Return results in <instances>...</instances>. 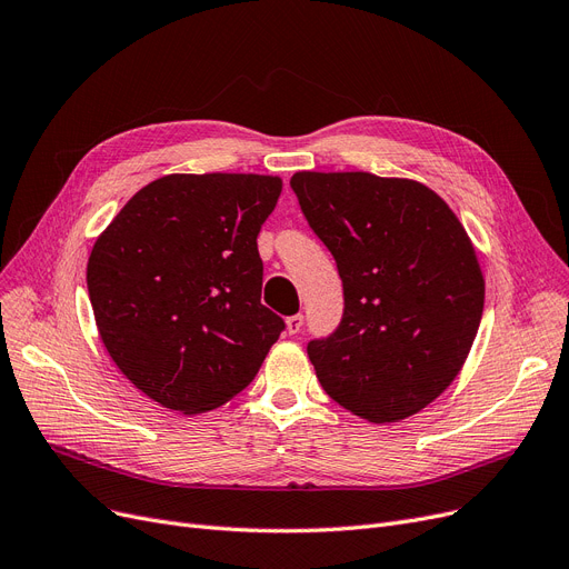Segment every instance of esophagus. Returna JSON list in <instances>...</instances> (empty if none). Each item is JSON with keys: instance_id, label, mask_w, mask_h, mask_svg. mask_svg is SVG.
Wrapping results in <instances>:
<instances>
[{"instance_id": "obj_1", "label": "esophagus", "mask_w": 569, "mask_h": 569, "mask_svg": "<svg viewBox=\"0 0 569 569\" xmlns=\"http://www.w3.org/2000/svg\"><path fill=\"white\" fill-rule=\"evenodd\" d=\"M301 327H303V315H301V312L287 317V333H289V336L299 333V331H301Z\"/></svg>"}]
</instances>
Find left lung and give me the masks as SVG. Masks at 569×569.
<instances>
[{"mask_svg":"<svg viewBox=\"0 0 569 569\" xmlns=\"http://www.w3.org/2000/svg\"><path fill=\"white\" fill-rule=\"evenodd\" d=\"M289 184L343 280L340 325L308 343L325 392L376 425L422 411L460 373L483 315L462 223L413 179L297 172Z\"/></svg>","mask_w":569,"mask_h":569,"instance_id":"8db88e82","label":"left lung"}]
</instances>
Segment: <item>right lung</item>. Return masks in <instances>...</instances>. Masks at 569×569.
<instances>
[{"mask_svg": "<svg viewBox=\"0 0 569 569\" xmlns=\"http://www.w3.org/2000/svg\"><path fill=\"white\" fill-rule=\"evenodd\" d=\"M280 177L168 174L134 193L90 252L102 343L149 399L206 413L254 380L284 320L261 303L257 236Z\"/></svg>", "mask_w": 569, "mask_h": 569, "instance_id": "add662e5", "label": "right lung"}]
</instances>
